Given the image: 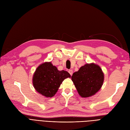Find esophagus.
Returning <instances> with one entry per match:
<instances>
[{
  "mask_svg": "<svg viewBox=\"0 0 130 130\" xmlns=\"http://www.w3.org/2000/svg\"><path fill=\"white\" fill-rule=\"evenodd\" d=\"M68 72H69V73L70 74V75H73V70H72V69L69 70H68Z\"/></svg>",
  "mask_w": 130,
  "mask_h": 130,
  "instance_id": "34e87169",
  "label": "esophagus"
}]
</instances>
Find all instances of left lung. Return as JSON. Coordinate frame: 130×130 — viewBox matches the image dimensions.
Returning <instances> with one entry per match:
<instances>
[{"instance_id":"left-lung-1","label":"left lung","mask_w":130,"mask_h":130,"mask_svg":"<svg viewBox=\"0 0 130 130\" xmlns=\"http://www.w3.org/2000/svg\"><path fill=\"white\" fill-rule=\"evenodd\" d=\"M72 80L79 95L87 98L94 95L101 88L104 75L99 66L86 64L73 73Z\"/></svg>"}]
</instances>
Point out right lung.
I'll use <instances>...</instances> for the list:
<instances>
[{
    "mask_svg": "<svg viewBox=\"0 0 130 130\" xmlns=\"http://www.w3.org/2000/svg\"><path fill=\"white\" fill-rule=\"evenodd\" d=\"M70 75L64 70L59 71L51 62H45L36 70L33 76V85L37 91L46 97H52L65 78Z\"/></svg>",
    "mask_w": 130,
    "mask_h": 130,
    "instance_id": "1",
    "label": "right lung"
}]
</instances>
